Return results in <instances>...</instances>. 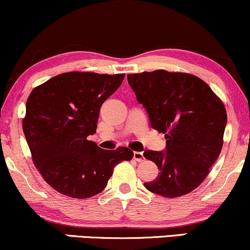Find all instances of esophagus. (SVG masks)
Returning <instances> with one entry per match:
<instances>
[{
  "instance_id": "34e87169",
  "label": "esophagus",
  "mask_w": 250,
  "mask_h": 250,
  "mask_svg": "<svg viewBox=\"0 0 250 250\" xmlns=\"http://www.w3.org/2000/svg\"><path fill=\"white\" fill-rule=\"evenodd\" d=\"M134 159H135V161H137V162H142L143 159H144L142 152H141V151H135L134 152Z\"/></svg>"
}]
</instances>
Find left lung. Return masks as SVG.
<instances>
[{"instance_id":"obj_1","label":"left lung","mask_w":250,"mask_h":250,"mask_svg":"<svg viewBox=\"0 0 250 250\" xmlns=\"http://www.w3.org/2000/svg\"><path fill=\"white\" fill-rule=\"evenodd\" d=\"M128 83L151 128L167 140L164 151H144L159 170L157 178L144 186L165 198L190 193L221 152L227 125L224 104L205 81L188 73L142 72L128 74Z\"/></svg>"}]
</instances>
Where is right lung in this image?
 I'll use <instances>...</instances> for the list:
<instances>
[{
  "mask_svg": "<svg viewBox=\"0 0 250 250\" xmlns=\"http://www.w3.org/2000/svg\"><path fill=\"white\" fill-rule=\"evenodd\" d=\"M125 74L68 72L36 87L26 101L23 131L32 161L45 182L71 198H89L107 186L116 164L134 152L104 150L88 141L100 108Z\"/></svg>",
  "mask_w": 250,
  "mask_h": 250,
  "instance_id": "right-lung-1",
  "label": "right lung"
}]
</instances>
